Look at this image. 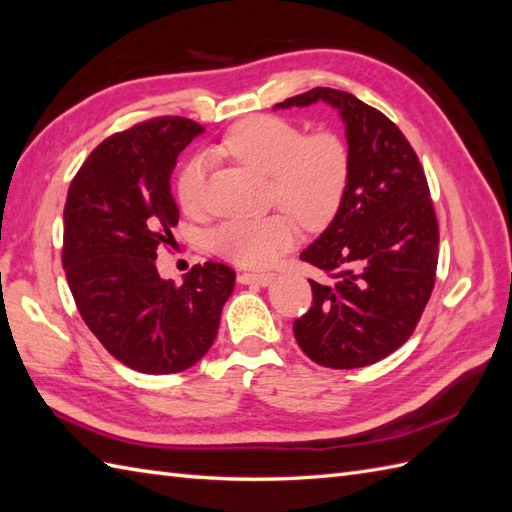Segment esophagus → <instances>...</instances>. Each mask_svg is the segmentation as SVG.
Here are the masks:
<instances>
[{
	"label": "esophagus",
	"mask_w": 512,
	"mask_h": 512,
	"mask_svg": "<svg viewBox=\"0 0 512 512\" xmlns=\"http://www.w3.org/2000/svg\"><path fill=\"white\" fill-rule=\"evenodd\" d=\"M273 280V273H239L241 284H260L267 286Z\"/></svg>",
	"instance_id": "esophagus-1"
}]
</instances>
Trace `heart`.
<instances>
[{
	"mask_svg": "<svg viewBox=\"0 0 512 512\" xmlns=\"http://www.w3.org/2000/svg\"><path fill=\"white\" fill-rule=\"evenodd\" d=\"M221 149L271 178L273 204L286 213L230 219L210 234V247L241 267H269L308 230L328 228L345 202L352 176L350 147L334 132L306 134L293 121L249 117L223 136ZM180 206L191 215L206 208V160L191 158L178 176Z\"/></svg>",
	"mask_w": 512,
	"mask_h": 512,
	"instance_id": "b5f03b06",
	"label": "heart"
}]
</instances>
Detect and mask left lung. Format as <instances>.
I'll list each match as a JSON object with an SVG mask.
<instances>
[{
	"mask_svg": "<svg viewBox=\"0 0 512 512\" xmlns=\"http://www.w3.org/2000/svg\"><path fill=\"white\" fill-rule=\"evenodd\" d=\"M326 102L339 110L352 176L339 215L302 260L326 280H308L313 306L295 319L302 352L321 367L378 363L415 332L434 289L439 223L421 162L380 110L336 89H313L276 108Z\"/></svg>",
	"mask_w": 512,
	"mask_h": 512,
	"instance_id": "8db88e82",
	"label": "left lung"
}]
</instances>
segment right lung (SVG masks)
Here are the masks:
<instances>
[{"label": "right lung", "mask_w": 512, "mask_h": 512, "mask_svg": "<svg viewBox=\"0 0 512 512\" xmlns=\"http://www.w3.org/2000/svg\"><path fill=\"white\" fill-rule=\"evenodd\" d=\"M202 132L184 117L136 123L93 149L67 193L62 267L80 315L119 363L154 376L210 350L234 289V269L213 260L180 286L156 269L158 247L176 245V158Z\"/></svg>", "instance_id": "right-lung-1"}]
</instances>
